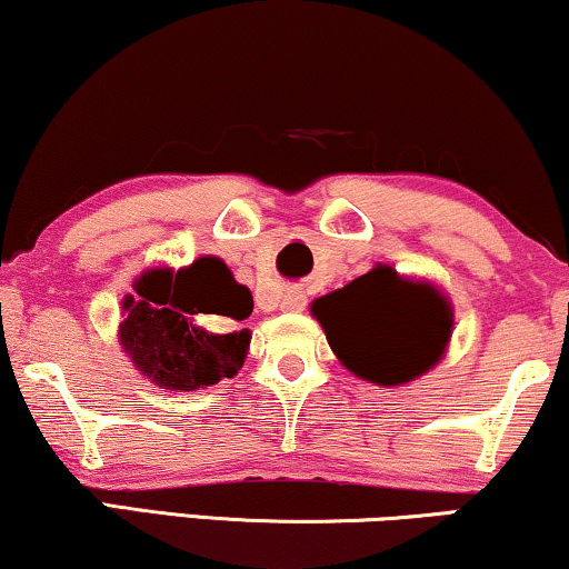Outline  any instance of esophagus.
Returning <instances> with one entry per match:
<instances>
[{
  "mask_svg": "<svg viewBox=\"0 0 569 569\" xmlns=\"http://www.w3.org/2000/svg\"><path fill=\"white\" fill-rule=\"evenodd\" d=\"M307 307V293L299 289H286L283 297H280V309L283 312H301Z\"/></svg>",
  "mask_w": 569,
  "mask_h": 569,
  "instance_id": "obj_1",
  "label": "esophagus"
}]
</instances>
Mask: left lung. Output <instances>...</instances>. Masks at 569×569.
<instances>
[{"label": "left lung", "mask_w": 569, "mask_h": 569, "mask_svg": "<svg viewBox=\"0 0 569 569\" xmlns=\"http://www.w3.org/2000/svg\"><path fill=\"white\" fill-rule=\"evenodd\" d=\"M312 315L343 368L383 388L436 368L455 328V309L433 283L388 264L315 299Z\"/></svg>", "instance_id": "1"}]
</instances>
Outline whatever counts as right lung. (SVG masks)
Wrapping results in <instances>:
<instances>
[{
  "instance_id": "1",
  "label": "right lung",
  "mask_w": 569,
  "mask_h": 569,
  "mask_svg": "<svg viewBox=\"0 0 569 569\" xmlns=\"http://www.w3.org/2000/svg\"><path fill=\"white\" fill-rule=\"evenodd\" d=\"M254 309L247 286L218 257H199L189 268L143 270L123 299L120 347L136 370L170 391H197L233 378L243 368L247 328L212 333L197 320L218 318L239 326Z\"/></svg>"
}]
</instances>
